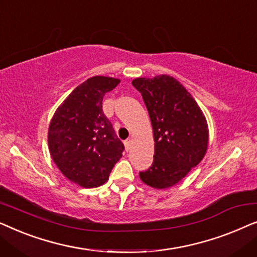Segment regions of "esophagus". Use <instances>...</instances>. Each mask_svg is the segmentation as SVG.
Segmentation results:
<instances>
[{
    "label": "esophagus",
    "instance_id": "obj_1",
    "mask_svg": "<svg viewBox=\"0 0 257 257\" xmlns=\"http://www.w3.org/2000/svg\"><path fill=\"white\" fill-rule=\"evenodd\" d=\"M131 144H132V140L131 139H126L124 142V145H125V150L126 151H130L131 149Z\"/></svg>",
    "mask_w": 257,
    "mask_h": 257
}]
</instances>
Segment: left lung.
Returning <instances> with one entry per match:
<instances>
[{"label": "left lung", "instance_id": "left-lung-1", "mask_svg": "<svg viewBox=\"0 0 257 257\" xmlns=\"http://www.w3.org/2000/svg\"><path fill=\"white\" fill-rule=\"evenodd\" d=\"M132 85L142 93L154 138L152 166L139 177L157 189L177 185L203 159L208 149V125L192 94L172 76L136 78Z\"/></svg>", "mask_w": 257, "mask_h": 257}]
</instances>
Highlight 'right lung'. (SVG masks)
I'll return each instance as SVG.
<instances>
[{
	"mask_svg": "<svg viewBox=\"0 0 257 257\" xmlns=\"http://www.w3.org/2000/svg\"><path fill=\"white\" fill-rule=\"evenodd\" d=\"M120 79L94 76L80 84L59 105L48 131L50 156L70 181L84 188L107 181L124 145L103 112V98Z\"/></svg>",
	"mask_w": 257,
	"mask_h": 257,
	"instance_id": "add662e5",
	"label": "right lung"
}]
</instances>
